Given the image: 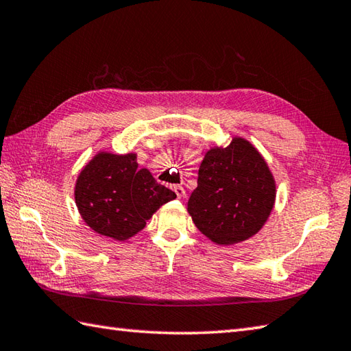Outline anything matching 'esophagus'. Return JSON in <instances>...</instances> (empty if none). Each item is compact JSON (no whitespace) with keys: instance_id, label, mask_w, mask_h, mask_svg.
<instances>
[{"instance_id":"esophagus-1","label":"esophagus","mask_w":351,"mask_h":351,"mask_svg":"<svg viewBox=\"0 0 351 351\" xmlns=\"http://www.w3.org/2000/svg\"><path fill=\"white\" fill-rule=\"evenodd\" d=\"M173 191L176 193L178 199H182V197L185 196V190H184L182 185H175V187H173Z\"/></svg>"}]
</instances>
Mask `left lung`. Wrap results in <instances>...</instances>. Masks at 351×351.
<instances>
[{"label": "left lung", "mask_w": 351, "mask_h": 351, "mask_svg": "<svg viewBox=\"0 0 351 351\" xmlns=\"http://www.w3.org/2000/svg\"><path fill=\"white\" fill-rule=\"evenodd\" d=\"M276 185L263 156L244 138L208 151L199 167L189 213L211 241L229 245L247 240L264 226Z\"/></svg>", "instance_id": "8db88e82"}]
</instances>
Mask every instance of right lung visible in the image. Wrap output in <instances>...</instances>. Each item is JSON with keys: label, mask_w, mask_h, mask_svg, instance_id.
Instances as JSON below:
<instances>
[{"label": "right lung", "mask_w": 351, "mask_h": 351, "mask_svg": "<svg viewBox=\"0 0 351 351\" xmlns=\"http://www.w3.org/2000/svg\"><path fill=\"white\" fill-rule=\"evenodd\" d=\"M175 197L147 169H138L136 154L99 152L81 170L75 185L81 217L95 232L119 241L140 232L146 220Z\"/></svg>", "instance_id": "right-lung-1"}]
</instances>
